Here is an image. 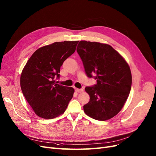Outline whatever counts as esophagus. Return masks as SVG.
<instances>
[{
  "instance_id": "34e87169",
  "label": "esophagus",
  "mask_w": 156,
  "mask_h": 156,
  "mask_svg": "<svg viewBox=\"0 0 156 156\" xmlns=\"http://www.w3.org/2000/svg\"><path fill=\"white\" fill-rule=\"evenodd\" d=\"M84 90L83 88L81 89H79V88H75V92H77V93H81L83 92Z\"/></svg>"
}]
</instances>
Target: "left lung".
<instances>
[{"instance_id": "1", "label": "left lung", "mask_w": 156, "mask_h": 156, "mask_svg": "<svg viewBox=\"0 0 156 156\" xmlns=\"http://www.w3.org/2000/svg\"><path fill=\"white\" fill-rule=\"evenodd\" d=\"M77 51L88 77L95 75L97 84L85 88L90 101L83 106L88 116L105 121L116 116L131 90V73L128 64L109 45L80 41Z\"/></svg>"}]
</instances>
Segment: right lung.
I'll return each mask as SVG.
<instances>
[{
    "instance_id": "obj_1",
    "label": "right lung",
    "mask_w": 156,
    "mask_h": 156,
    "mask_svg": "<svg viewBox=\"0 0 156 156\" xmlns=\"http://www.w3.org/2000/svg\"><path fill=\"white\" fill-rule=\"evenodd\" d=\"M79 41L55 42L37 49L27 61L20 77L22 92L35 114L53 119L65 112L74 89L56 84L64 61L76 49Z\"/></svg>"
}]
</instances>
